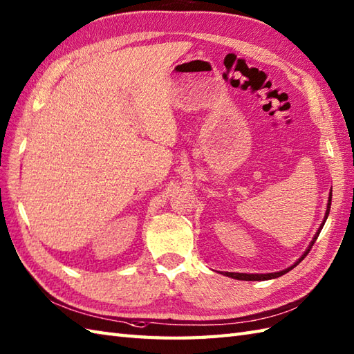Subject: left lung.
I'll use <instances>...</instances> for the list:
<instances>
[{"label":"left lung","instance_id":"obj_1","mask_svg":"<svg viewBox=\"0 0 354 354\" xmlns=\"http://www.w3.org/2000/svg\"><path fill=\"white\" fill-rule=\"evenodd\" d=\"M330 203H332V193H330V197H328V203H327V211H326V217H324V221H323V225L319 226V229H318V232L315 234V236H314V240L310 241V244H309V248H308V250L303 253V257L295 262L294 266H291L290 268H286V270H282V271H277V273H268V274H245V273H227L226 271V276H229V277H234V279H238V281H268V279H276V277H281L282 274H285V273H288L290 270H292L295 266L297 264H300V262L305 259V257L306 254L309 253V250L312 249V245H314V243L317 241V238H318V235H319V232H322V229H323V226H324V223H326V220H327V216H328V211H330Z\"/></svg>","mask_w":354,"mask_h":354}]
</instances>
